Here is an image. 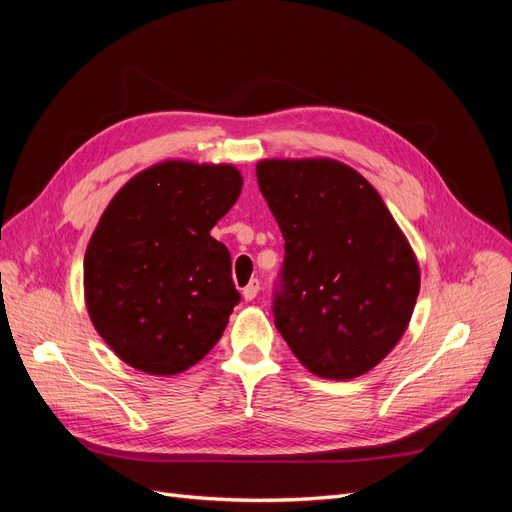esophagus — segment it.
<instances>
[{
	"mask_svg": "<svg viewBox=\"0 0 512 512\" xmlns=\"http://www.w3.org/2000/svg\"><path fill=\"white\" fill-rule=\"evenodd\" d=\"M258 290H260V282H258V280H252L250 284H247V286L241 290L243 299H245V301H254V299H256V294H258Z\"/></svg>",
	"mask_w": 512,
	"mask_h": 512,
	"instance_id": "1",
	"label": "esophagus"
}]
</instances>
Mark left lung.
<instances>
[{
  "label": "left lung",
  "instance_id": "obj_1",
  "mask_svg": "<svg viewBox=\"0 0 512 512\" xmlns=\"http://www.w3.org/2000/svg\"><path fill=\"white\" fill-rule=\"evenodd\" d=\"M256 177L286 241L277 331L320 378L367 374L406 333L421 290L406 235L344 162L260 160Z\"/></svg>",
  "mask_w": 512,
  "mask_h": 512
}]
</instances>
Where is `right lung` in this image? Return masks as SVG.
Wrapping results in <instances>:
<instances>
[{
	"label": "right lung",
	"instance_id": "right-lung-1",
	"mask_svg": "<svg viewBox=\"0 0 512 512\" xmlns=\"http://www.w3.org/2000/svg\"><path fill=\"white\" fill-rule=\"evenodd\" d=\"M232 164L166 160L113 196L89 239L85 305L123 363L177 376L218 344L239 292L211 228L237 203Z\"/></svg>",
	"mask_w": 512,
	"mask_h": 512
}]
</instances>
